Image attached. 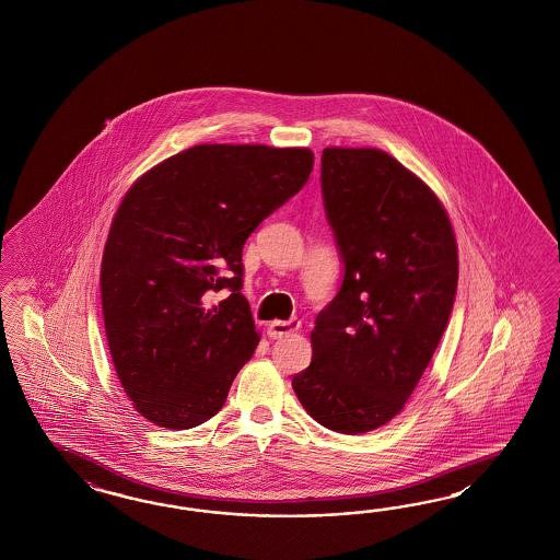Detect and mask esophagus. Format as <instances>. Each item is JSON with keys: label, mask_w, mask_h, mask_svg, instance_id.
Here are the masks:
<instances>
[{"label": "esophagus", "mask_w": 560, "mask_h": 560, "mask_svg": "<svg viewBox=\"0 0 560 560\" xmlns=\"http://www.w3.org/2000/svg\"><path fill=\"white\" fill-rule=\"evenodd\" d=\"M299 327H301V320L296 319V317L288 320H272L268 325V336L273 337V339H280V337H287L290 334H294V331H299Z\"/></svg>", "instance_id": "obj_1"}]
</instances>
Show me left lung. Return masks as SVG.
<instances>
[{"label":"left lung","instance_id":"left-lung-1","mask_svg":"<svg viewBox=\"0 0 560 560\" xmlns=\"http://www.w3.org/2000/svg\"><path fill=\"white\" fill-rule=\"evenodd\" d=\"M320 190L343 282L292 388L320 425L355 435L388 423L416 390L454 306L458 252L438 196L381 149L327 147Z\"/></svg>","mask_w":560,"mask_h":560}]
</instances>
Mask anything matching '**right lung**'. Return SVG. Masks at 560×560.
Wrapping results in <instances>:
<instances>
[{"label":"right lung","instance_id":"1","mask_svg":"<svg viewBox=\"0 0 560 560\" xmlns=\"http://www.w3.org/2000/svg\"><path fill=\"white\" fill-rule=\"evenodd\" d=\"M313 161L299 147L196 144L122 198L102 257V313L118 381L151 423L190 430L221 411L259 343L241 294L243 245L303 188ZM221 289L228 299L208 305Z\"/></svg>","mask_w":560,"mask_h":560}]
</instances>
